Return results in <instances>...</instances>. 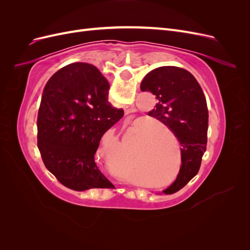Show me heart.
Listing matches in <instances>:
<instances>
[{"label":"heart","instance_id":"obj_1","mask_svg":"<svg viewBox=\"0 0 250 250\" xmlns=\"http://www.w3.org/2000/svg\"><path fill=\"white\" fill-rule=\"evenodd\" d=\"M150 125H152L153 127L158 128V129L162 131L166 132H171L169 128L163 124L162 122L157 120H152L150 121ZM151 131V130H150ZM149 133V137L145 139L142 144H143V149H141V153L139 155H135L132 158V163L135 166H144V165H148V164H152L154 161H156L157 158H160V156L163 154L165 151V143L161 139L160 135L157 134V130H153ZM142 141V125H139L138 127V143Z\"/></svg>","mask_w":250,"mask_h":250}]
</instances>
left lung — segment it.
Masks as SVG:
<instances>
[{
	"label": "left lung",
	"mask_w": 250,
	"mask_h": 250,
	"mask_svg": "<svg viewBox=\"0 0 250 250\" xmlns=\"http://www.w3.org/2000/svg\"><path fill=\"white\" fill-rule=\"evenodd\" d=\"M142 92L155 96V109L149 116L160 120L181 145V167L175 181L164 191L173 194L198 173L207 150L208 110L197 80L185 69L161 66L148 73L141 83Z\"/></svg>",
	"instance_id": "left-lung-1"
}]
</instances>
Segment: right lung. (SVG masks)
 <instances>
[{"mask_svg": "<svg viewBox=\"0 0 250 250\" xmlns=\"http://www.w3.org/2000/svg\"><path fill=\"white\" fill-rule=\"evenodd\" d=\"M109 84L93 64L58 70L43 88L37 117V146L46 168L74 191L115 188L98 169L102 135L124 116L112 107Z\"/></svg>", "mask_w": 250, "mask_h": 250, "instance_id": "obj_1", "label": "right lung"}]
</instances>
